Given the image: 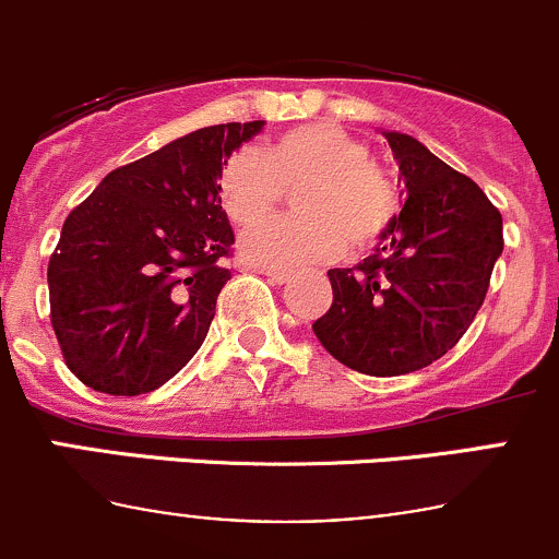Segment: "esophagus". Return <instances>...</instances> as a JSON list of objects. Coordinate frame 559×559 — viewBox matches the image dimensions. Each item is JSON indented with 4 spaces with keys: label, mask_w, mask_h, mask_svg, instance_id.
I'll return each mask as SVG.
<instances>
[{
    "label": "esophagus",
    "mask_w": 559,
    "mask_h": 559,
    "mask_svg": "<svg viewBox=\"0 0 559 559\" xmlns=\"http://www.w3.org/2000/svg\"><path fill=\"white\" fill-rule=\"evenodd\" d=\"M262 273L267 275L270 284H275V286H284L292 281V273H286V270H262Z\"/></svg>",
    "instance_id": "esophagus-1"
}]
</instances>
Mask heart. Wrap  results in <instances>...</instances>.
Segmentation results:
<instances>
[{"mask_svg":"<svg viewBox=\"0 0 559 559\" xmlns=\"http://www.w3.org/2000/svg\"><path fill=\"white\" fill-rule=\"evenodd\" d=\"M300 188L297 219L243 238V257L264 267H300L376 246L400 213L397 186L373 165L368 143L335 123H302L224 165L218 200L238 229L266 221L284 190Z\"/></svg>","mask_w":559,"mask_h":559,"instance_id":"b5f03b06","label":"heart"}]
</instances>
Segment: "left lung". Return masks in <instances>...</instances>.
I'll list each match as a JSON object with an SVG mask.
<instances>
[{
    "mask_svg": "<svg viewBox=\"0 0 559 559\" xmlns=\"http://www.w3.org/2000/svg\"><path fill=\"white\" fill-rule=\"evenodd\" d=\"M381 134L408 197L368 259L326 273L332 306L313 332L337 362L384 379L427 368L465 335L503 253V218L419 140Z\"/></svg>",
    "mask_w": 559,
    "mask_h": 559,
    "instance_id": "left-lung-1",
    "label": "left lung"
}]
</instances>
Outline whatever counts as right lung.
<instances>
[{"label": "right lung", "mask_w": 559, "mask_h": 559, "mask_svg": "<svg viewBox=\"0 0 559 559\" xmlns=\"http://www.w3.org/2000/svg\"><path fill=\"white\" fill-rule=\"evenodd\" d=\"M262 129L248 121L183 134L107 173L67 216L48 264L50 324L83 384L134 397L194 357L233 275L218 178Z\"/></svg>", "instance_id": "add662e5"}]
</instances>
